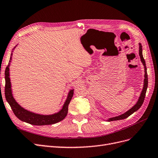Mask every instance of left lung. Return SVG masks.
Here are the masks:
<instances>
[{"label": "left lung", "instance_id": "obj_1", "mask_svg": "<svg viewBox=\"0 0 158 158\" xmlns=\"http://www.w3.org/2000/svg\"><path fill=\"white\" fill-rule=\"evenodd\" d=\"M139 56L141 59V61H142L143 65L144 66V70H145V75H144V87H143V89L141 92L140 96L138 102L136 103V105L132 107L131 109L129 110L127 112H126V113H124L122 115L119 116H116L114 118H112L108 119V122H111V121H115V120H119V119H123L125 118H127V117H129L130 115H131L133 113H134L135 112H136L137 110H138L139 108H140V106H142V105L143 104V102L144 101V98H145V95H146V90H147V88H148V75H147V69H146V63L144 59V57L143 56V50H142V46H141L140 44H139Z\"/></svg>", "mask_w": 158, "mask_h": 158}]
</instances>
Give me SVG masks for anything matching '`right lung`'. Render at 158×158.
I'll return each mask as SVG.
<instances>
[{
    "instance_id": "add662e5",
    "label": "right lung",
    "mask_w": 158,
    "mask_h": 158,
    "mask_svg": "<svg viewBox=\"0 0 158 158\" xmlns=\"http://www.w3.org/2000/svg\"><path fill=\"white\" fill-rule=\"evenodd\" d=\"M12 53L11 54V57L10 58L9 63L5 70V97L6 99L9 103V105L12 108V110L15 114V116L19 118L20 120L35 126H45V125H52L56 123L60 122L66 117L68 113V106L70 103V100L72 99V97L74 94V89L70 90L69 92L67 99L65 101L64 104L63 106V108L60 112L56 113L53 115L50 116H43L40 114H36L31 112L25 110L24 108L21 107L15 99L12 94V91H11V84L10 80L9 78V66L10 62L12 59Z\"/></svg>"
}]
</instances>
